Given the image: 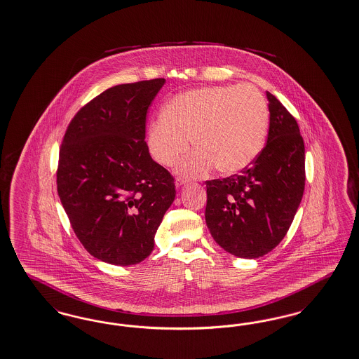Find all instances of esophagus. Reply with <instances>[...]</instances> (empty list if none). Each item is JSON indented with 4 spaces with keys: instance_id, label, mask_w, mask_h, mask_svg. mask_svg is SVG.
<instances>
[{
    "instance_id": "obj_1",
    "label": "esophagus",
    "mask_w": 359,
    "mask_h": 359,
    "mask_svg": "<svg viewBox=\"0 0 359 359\" xmlns=\"http://www.w3.org/2000/svg\"><path fill=\"white\" fill-rule=\"evenodd\" d=\"M187 182H188V180H186V179H182V177H179V179H176V183H175V184H176V187H182L184 186Z\"/></svg>"
}]
</instances>
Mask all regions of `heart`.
<instances>
[{"label": "heart", "instance_id": "heart-1", "mask_svg": "<svg viewBox=\"0 0 359 359\" xmlns=\"http://www.w3.org/2000/svg\"><path fill=\"white\" fill-rule=\"evenodd\" d=\"M269 107L258 88L204 86L175 96L148 129V145L160 164L172 167L189 149L177 172L201 177L215 167L241 172L258 158L267 135Z\"/></svg>", "mask_w": 359, "mask_h": 359}]
</instances>
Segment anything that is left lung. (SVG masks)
<instances>
[{"instance_id":"8db88e82","label":"left lung","mask_w":359,"mask_h":359,"mask_svg":"<svg viewBox=\"0 0 359 359\" xmlns=\"http://www.w3.org/2000/svg\"><path fill=\"white\" fill-rule=\"evenodd\" d=\"M267 144L241 175L207 182L205 223L216 243L257 259L286 236L304 191V143L297 120L270 92Z\"/></svg>"}]
</instances>
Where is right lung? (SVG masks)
<instances>
[{
  "mask_svg": "<svg viewBox=\"0 0 359 359\" xmlns=\"http://www.w3.org/2000/svg\"><path fill=\"white\" fill-rule=\"evenodd\" d=\"M164 79L115 86L89 101L60 148L57 192L86 251L115 266L137 264L155 247V233L176 189L151 158L145 117Z\"/></svg>",
  "mask_w": 359,
  "mask_h": 359,
  "instance_id": "right-lung-1",
  "label": "right lung"
}]
</instances>
